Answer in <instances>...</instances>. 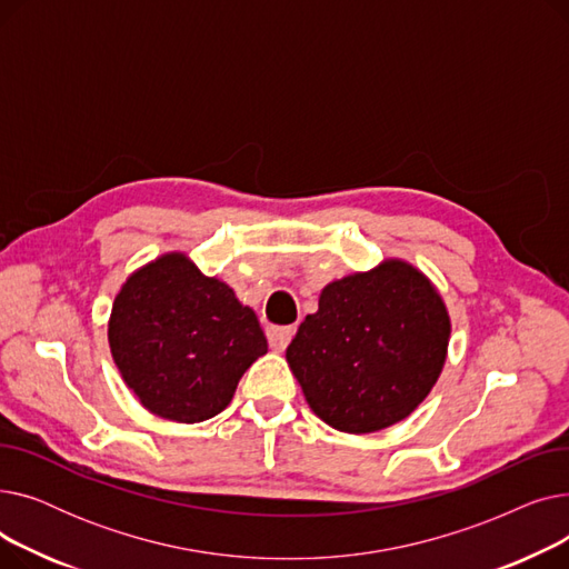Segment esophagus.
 <instances>
[{
  "mask_svg": "<svg viewBox=\"0 0 569 569\" xmlns=\"http://www.w3.org/2000/svg\"><path fill=\"white\" fill-rule=\"evenodd\" d=\"M292 335H295V327H274V325L267 327V341L274 350H286Z\"/></svg>",
  "mask_w": 569,
  "mask_h": 569,
  "instance_id": "obj_1",
  "label": "esophagus"
}]
</instances>
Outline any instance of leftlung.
I'll list each match as a JSON object with an SVG mask.
<instances>
[{"mask_svg":"<svg viewBox=\"0 0 569 569\" xmlns=\"http://www.w3.org/2000/svg\"><path fill=\"white\" fill-rule=\"evenodd\" d=\"M450 316L429 279L401 260L327 286L286 357L311 410L346 433L408 417L431 392Z\"/></svg>","mask_w":569,"mask_h":569,"instance_id":"1","label":"left lung"}]
</instances>
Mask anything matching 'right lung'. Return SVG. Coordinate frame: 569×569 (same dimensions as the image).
<instances>
[{"label":"right lung","instance_id":"1","mask_svg":"<svg viewBox=\"0 0 569 569\" xmlns=\"http://www.w3.org/2000/svg\"><path fill=\"white\" fill-rule=\"evenodd\" d=\"M108 341L140 403L172 422H202L232 399L267 339L234 292L182 253L144 264L119 290Z\"/></svg>","mask_w":569,"mask_h":569}]
</instances>
